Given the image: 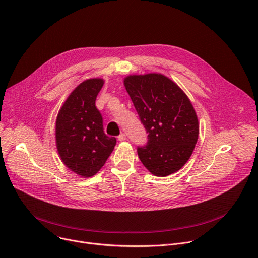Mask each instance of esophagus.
Segmentation results:
<instances>
[{"mask_svg": "<svg viewBox=\"0 0 258 258\" xmlns=\"http://www.w3.org/2000/svg\"><path fill=\"white\" fill-rule=\"evenodd\" d=\"M125 139H126V136H125V134H120V135L118 136V141H120V142L124 141Z\"/></svg>", "mask_w": 258, "mask_h": 258, "instance_id": "1", "label": "esophagus"}]
</instances>
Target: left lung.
Listing matches in <instances>:
<instances>
[{"label": "left lung", "instance_id": "left-lung-1", "mask_svg": "<svg viewBox=\"0 0 258 258\" xmlns=\"http://www.w3.org/2000/svg\"><path fill=\"white\" fill-rule=\"evenodd\" d=\"M123 84L148 133V143L138 148L140 160L156 176L176 172L191 157L199 136L190 99L160 73L128 76Z\"/></svg>", "mask_w": 258, "mask_h": 258}]
</instances>
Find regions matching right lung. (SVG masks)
<instances>
[{
	"label": "right lung",
	"mask_w": 258,
	"mask_h": 258,
	"mask_svg": "<svg viewBox=\"0 0 258 258\" xmlns=\"http://www.w3.org/2000/svg\"><path fill=\"white\" fill-rule=\"evenodd\" d=\"M104 85L102 79L81 83L60 108L56 119V146L64 165L75 173L91 177L105 164L116 144L105 135L95 102Z\"/></svg>",
	"instance_id": "add662e5"
}]
</instances>
